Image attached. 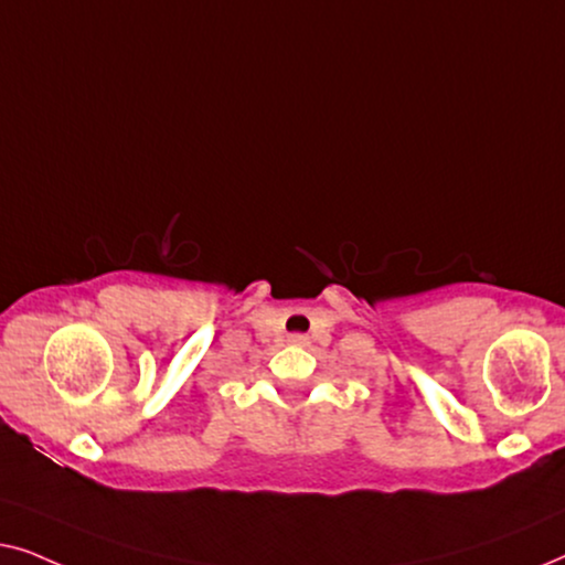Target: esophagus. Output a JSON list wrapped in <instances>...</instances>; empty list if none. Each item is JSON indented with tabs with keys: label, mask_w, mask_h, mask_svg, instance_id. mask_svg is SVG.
Wrapping results in <instances>:
<instances>
[{
	"label": "esophagus",
	"mask_w": 565,
	"mask_h": 565,
	"mask_svg": "<svg viewBox=\"0 0 565 565\" xmlns=\"http://www.w3.org/2000/svg\"><path fill=\"white\" fill-rule=\"evenodd\" d=\"M288 342L290 344H308V337L306 334H290Z\"/></svg>",
	"instance_id": "esophagus-1"
}]
</instances>
